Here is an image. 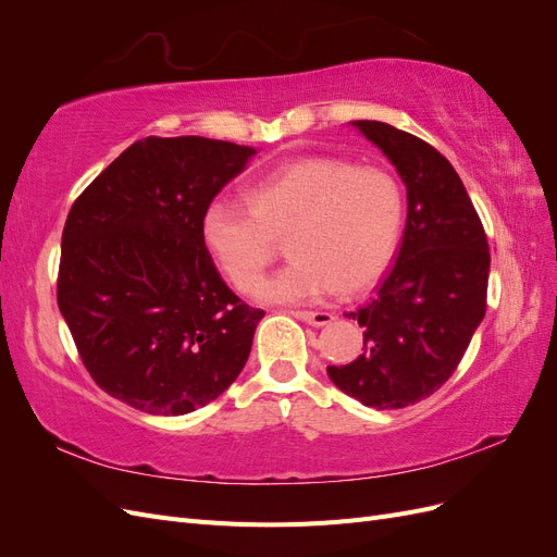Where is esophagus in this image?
Wrapping results in <instances>:
<instances>
[{
	"label": "esophagus",
	"mask_w": 557,
	"mask_h": 557,
	"mask_svg": "<svg viewBox=\"0 0 557 557\" xmlns=\"http://www.w3.org/2000/svg\"><path fill=\"white\" fill-rule=\"evenodd\" d=\"M293 315L299 318V320H305V323H309V325H318V327L327 325L334 320V315L327 313V311H293Z\"/></svg>",
	"instance_id": "obj_1"
}]
</instances>
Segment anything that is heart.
<instances>
[{"instance_id": "heart-1", "label": "heart", "mask_w": 557, "mask_h": 557, "mask_svg": "<svg viewBox=\"0 0 557 557\" xmlns=\"http://www.w3.org/2000/svg\"><path fill=\"white\" fill-rule=\"evenodd\" d=\"M246 205L213 199L201 239L234 290L252 293L285 239L290 262L267 278V305L358 295L391 264L404 221L399 181L383 166L305 158L252 183Z\"/></svg>"}]
</instances>
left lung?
Here are the masks:
<instances>
[{
  "instance_id": "1",
  "label": "left lung",
  "mask_w": 557,
  "mask_h": 557,
  "mask_svg": "<svg viewBox=\"0 0 557 557\" xmlns=\"http://www.w3.org/2000/svg\"><path fill=\"white\" fill-rule=\"evenodd\" d=\"M407 183V227L374 297L348 318L364 352L327 367L336 387L374 409H404L453 376L485 315L491 250L453 164L428 141L379 121H356Z\"/></svg>"
}]
</instances>
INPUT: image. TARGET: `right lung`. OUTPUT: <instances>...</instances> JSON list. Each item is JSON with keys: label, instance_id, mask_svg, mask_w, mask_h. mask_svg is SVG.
Returning <instances> with one entry per match:
<instances>
[{"label": "right lung", "instance_id": "right-lung-1", "mask_svg": "<svg viewBox=\"0 0 557 557\" xmlns=\"http://www.w3.org/2000/svg\"><path fill=\"white\" fill-rule=\"evenodd\" d=\"M252 156L205 137H146L76 197L62 230L58 307L111 397L183 416L242 374L264 311L218 274L201 215Z\"/></svg>", "mask_w": 557, "mask_h": 557}]
</instances>
